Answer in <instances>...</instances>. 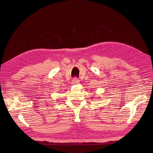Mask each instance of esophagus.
<instances>
[{
	"label": "esophagus",
	"mask_w": 153,
	"mask_h": 153,
	"mask_svg": "<svg viewBox=\"0 0 153 153\" xmlns=\"http://www.w3.org/2000/svg\"><path fill=\"white\" fill-rule=\"evenodd\" d=\"M79 82H80V80H79V79H78V78H74L72 80V84H78Z\"/></svg>",
	"instance_id": "1"
}]
</instances>
